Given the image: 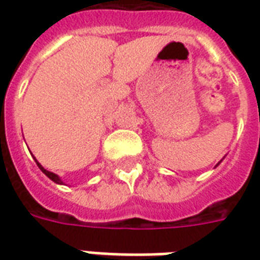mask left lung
I'll list each match as a JSON object with an SVG mask.
<instances>
[{"mask_svg":"<svg viewBox=\"0 0 260 260\" xmlns=\"http://www.w3.org/2000/svg\"><path fill=\"white\" fill-rule=\"evenodd\" d=\"M218 164H220V163H218Z\"/></svg>","mask_w":260,"mask_h":260,"instance_id":"left-lung-1","label":"left lung"}]
</instances>
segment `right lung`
I'll use <instances>...</instances> for the list:
<instances>
[{
	"instance_id": "obj_1",
	"label": "right lung",
	"mask_w": 260,
	"mask_h": 260,
	"mask_svg": "<svg viewBox=\"0 0 260 260\" xmlns=\"http://www.w3.org/2000/svg\"><path fill=\"white\" fill-rule=\"evenodd\" d=\"M36 163H37V166H39V169L42 170L43 173H44V174L47 175V177H48V178H50V180L54 181V182H55V184H62V181H61V178H59L58 175H57V174H54V173H51V171H47V170L44 169V167H43L42 164L39 163V161H37V160H36Z\"/></svg>"
}]
</instances>
